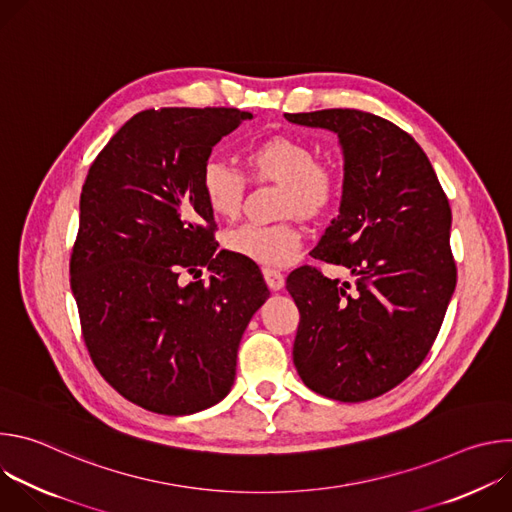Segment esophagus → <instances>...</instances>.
Here are the masks:
<instances>
[{
    "instance_id": "esophagus-1",
    "label": "esophagus",
    "mask_w": 512,
    "mask_h": 512,
    "mask_svg": "<svg viewBox=\"0 0 512 512\" xmlns=\"http://www.w3.org/2000/svg\"><path fill=\"white\" fill-rule=\"evenodd\" d=\"M263 277H265V283L269 285V289H273V291H279V289L285 285V277H283V273L277 271V269L265 267V269H263Z\"/></svg>"
}]
</instances>
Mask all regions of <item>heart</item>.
Instances as JSON below:
<instances>
[{
	"label": "heart",
	"instance_id": "obj_1",
	"mask_svg": "<svg viewBox=\"0 0 512 512\" xmlns=\"http://www.w3.org/2000/svg\"><path fill=\"white\" fill-rule=\"evenodd\" d=\"M251 180L279 184L277 208L302 218H320L338 196L336 170L316 160L314 148L294 135H269L243 152ZM200 190L206 206L218 218H235L245 194V178L227 162L210 158L200 172ZM302 235L296 225L247 223L225 235V247L249 261L283 267L294 261Z\"/></svg>",
	"mask_w": 512,
	"mask_h": 512
}]
</instances>
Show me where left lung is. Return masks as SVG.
Instances as JSON below:
<instances>
[{
    "instance_id": "8db88e82",
    "label": "left lung",
    "mask_w": 512,
    "mask_h": 512,
    "mask_svg": "<svg viewBox=\"0 0 512 512\" xmlns=\"http://www.w3.org/2000/svg\"><path fill=\"white\" fill-rule=\"evenodd\" d=\"M285 119L338 135L340 214L312 257L354 277L340 283L308 265L289 273L300 310L294 364L328 399L369 401L403 383L442 328L456 289L450 202L425 152L395 123L356 109Z\"/></svg>"
}]
</instances>
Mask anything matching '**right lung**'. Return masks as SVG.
<instances>
[{"label": "right lung", "instance_id": "right-lung-1", "mask_svg": "<svg viewBox=\"0 0 512 512\" xmlns=\"http://www.w3.org/2000/svg\"><path fill=\"white\" fill-rule=\"evenodd\" d=\"M227 107L133 115L93 162L81 192L70 287L85 344L127 401L190 415L223 401L237 350L269 298L257 265L216 253L200 172L214 145L251 119ZM211 269L209 283H179ZM202 273V271H200Z\"/></svg>", "mask_w": 512, "mask_h": 512}]
</instances>
